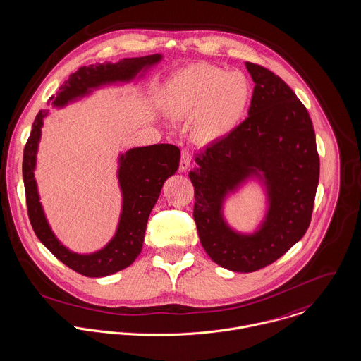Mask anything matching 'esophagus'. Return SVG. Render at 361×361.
Returning <instances> with one entry per match:
<instances>
[{"instance_id":"34e87169","label":"esophagus","mask_w":361,"mask_h":361,"mask_svg":"<svg viewBox=\"0 0 361 361\" xmlns=\"http://www.w3.org/2000/svg\"><path fill=\"white\" fill-rule=\"evenodd\" d=\"M191 153L188 150H183L181 152V159H180V170L185 171L190 169L191 166Z\"/></svg>"}]
</instances>
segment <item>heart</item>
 Segmentation results:
<instances>
[{
  "instance_id": "1",
  "label": "heart",
  "mask_w": 361,
  "mask_h": 361,
  "mask_svg": "<svg viewBox=\"0 0 361 361\" xmlns=\"http://www.w3.org/2000/svg\"><path fill=\"white\" fill-rule=\"evenodd\" d=\"M251 102V83L241 71L200 63L171 75L161 90V107L176 120L191 118L194 138L204 144L230 135Z\"/></svg>"
}]
</instances>
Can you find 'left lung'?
Listing matches in <instances>:
<instances>
[{
	"label": "left lung",
	"instance_id": "left-lung-1",
	"mask_svg": "<svg viewBox=\"0 0 361 361\" xmlns=\"http://www.w3.org/2000/svg\"><path fill=\"white\" fill-rule=\"evenodd\" d=\"M255 86L248 117L230 135L195 154L190 171L194 220L207 254L217 265L248 274L271 265L301 240L314 208L319 157L310 114L278 75L245 63ZM266 187L269 209L252 233L231 229L225 198L248 179Z\"/></svg>",
	"mask_w": 361,
	"mask_h": 361
}]
</instances>
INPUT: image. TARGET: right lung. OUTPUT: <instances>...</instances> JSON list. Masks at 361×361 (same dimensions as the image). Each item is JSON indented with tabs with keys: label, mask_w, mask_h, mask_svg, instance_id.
Wrapping results in <instances>:
<instances>
[{
	"label": "right lung",
	"mask_w": 361,
	"mask_h": 361,
	"mask_svg": "<svg viewBox=\"0 0 361 361\" xmlns=\"http://www.w3.org/2000/svg\"><path fill=\"white\" fill-rule=\"evenodd\" d=\"M161 60V54L123 59L118 63H104L80 67L60 86L56 96L50 97L54 107H64L94 89L113 83H128ZM49 110H40L35 118L30 137L23 150L22 174L26 192L27 215L37 238L63 264L87 278L113 275L130 267L141 254L146 223L164 181L171 177L180 163V149L176 145L156 144L133 147L118 156V184L123 194V208L114 237L99 251L76 254L60 243L53 233L37 191L35 180L36 154L42 137L43 120Z\"/></svg>",
	"instance_id": "add662e5"
}]
</instances>
